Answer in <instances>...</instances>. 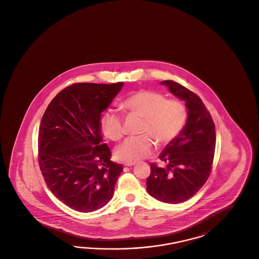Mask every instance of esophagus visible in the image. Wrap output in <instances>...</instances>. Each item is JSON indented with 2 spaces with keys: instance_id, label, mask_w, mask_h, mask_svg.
I'll list each match as a JSON object with an SVG mask.
<instances>
[{
  "instance_id": "esophagus-1",
  "label": "esophagus",
  "mask_w": 259,
  "mask_h": 259,
  "mask_svg": "<svg viewBox=\"0 0 259 259\" xmlns=\"http://www.w3.org/2000/svg\"><path fill=\"white\" fill-rule=\"evenodd\" d=\"M135 164H137L136 161H126V162H124V166H133Z\"/></svg>"
}]
</instances>
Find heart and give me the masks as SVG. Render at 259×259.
<instances>
[{
  "instance_id": "b5f03b06",
  "label": "heart",
  "mask_w": 259,
  "mask_h": 259,
  "mask_svg": "<svg viewBox=\"0 0 259 259\" xmlns=\"http://www.w3.org/2000/svg\"><path fill=\"white\" fill-rule=\"evenodd\" d=\"M121 107L128 115L144 117L142 133L148 134L131 137L118 146L116 156L120 161H138L148 157L156 147L152 135L161 145L168 144L178 138L188 121V109L181 100H167L153 91L135 93L125 98ZM101 129L109 140H121L125 135L123 116L116 110H107L101 118Z\"/></svg>"
}]
</instances>
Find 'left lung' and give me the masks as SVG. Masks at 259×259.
<instances>
[{"instance_id": "obj_1", "label": "left lung", "mask_w": 259, "mask_h": 259, "mask_svg": "<svg viewBox=\"0 0 259 259\" xmlns=\"http://www.w3.org/2000/svg\"><path fill=\"white\" fill-rule=\"evenodd\" d=\"M177 98L185 100L188 121L183 132L159 156L167 165L150 164L146 189L157 200L179 204L188 201L205 185L211 172L216 143L215 125L201 98L177 82L164 80Z\"/></svg>"}]
</instances>
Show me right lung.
<instances>
[{
    "instance_id": "1",
    "label": "right lung",
    "mask_w": 259,
    "mask_h": 259,
    "mask_svg": "<svg viewBox=\"0 0 259 259\" xmlns=\"http://www.w3.org/2000/svg\"><path fill=\"white\" fill-rule=\"evenodd\" d=\"M123 86L76 83L51 101L38 134V161L46 184L74 210L91 212L113 198L121 164L100 135V116Z\"/></svg>"
}]
</instances>
